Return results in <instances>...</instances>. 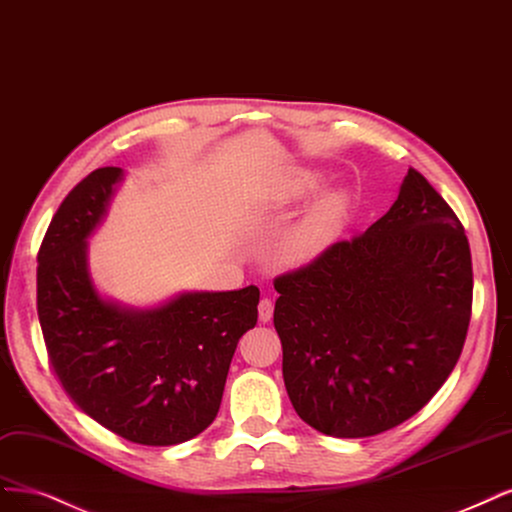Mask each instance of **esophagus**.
Returning <instances> with one entry per match:
<instances>
[{
	"instance_id": "1",
	"label": "esophagus",
	"mask_w": 512,
	"mask_h": 512,
	"mask_svg": "<svg viewBox=\"0 0 512 512\" xmlns=\"http://www.w3.org/2000/svg\"><path fill=\"white\" fill-rule=\"evenodd\" d=\"M273 317V301L271 298H262V301L258 303V320L262 324H267Z\"/></svg>"
}]
</instances>
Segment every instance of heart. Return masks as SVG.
<instances>
[{"label": "heart", "instance_id": "1", "mask_svg": "<svg viewBox=\"0 0 512 512\" xmlns=\"http://www.w3.org/2000/svg\"><path fill=\"white\" fill-rule=\"evenodd\" d=\"M322 178L313 171L296 175L290 186L288 199H305L320 188ZM347 218V199L341 192H330L313 203L305 218L298 222L279 243V258L288 267H305V264L320 258L330 245L337 241Z\"/></svg>", "mask_w": 512, "mask_h": 512}]
</instances>
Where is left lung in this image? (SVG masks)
I'll list each match as a JSON object with an SVG mask.
<instances>
[{"label":"left lung","mask_w":512,"mask_h":512,"mask_svg":"<svg viewBox=\"0 0 512 512\" xmlns=\"http://www.w3.org/2000/svg\"><path fill=\"white\" fill-rule=\"evenodd\" d=\"M273 284L286 390L317 432L364 438L400 426L460 360L472 311L470 245L415 169L366 233Z\"/></svg>","instance_id":"8db88e82"}]
</instances>
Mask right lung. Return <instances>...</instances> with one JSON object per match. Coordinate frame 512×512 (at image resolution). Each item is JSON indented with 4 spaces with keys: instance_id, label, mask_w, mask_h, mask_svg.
Here are the masks:
<instances>
[{
    "instance_id": "right-lung-1",
    "label": "right lung",
    "mask_w": 512,
    "mask_h": 512,
    "mask_svg": "<svg viewBox=\"0 0 512 512\" xmlns=\"http://www.w3.org/2000/svg\"><path fill=\"white\" fill-rule=\"evenodd\" d=\"M122 175L95 169L57 209L38 252V317L50 364L88 417L131 443L169 447L216 419L237 343L256 326L260 290L182 292L154 309L103 298L86 239Z\"/></svg>"
}]
</instances>
